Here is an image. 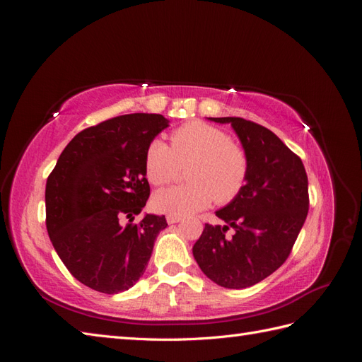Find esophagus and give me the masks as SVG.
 Listing matches in <instances>:
<instances>
[{
	"mask_svg": "<svg viewBox=\"0 0 362 362\" xmlns=\"http://www.w3.org/2000/svg\"><path fill=\"white\" fill-rule=\"evenodd\" d=\"M166 221H168L169 225H173V223H178L181 221V217L180 216H173V214H168Z\"/></svg>",
	"mask_w": 362,
	"mask_h": 362,
	"instance_id": "1",
	"label": "esophagus"
}]
</instances>
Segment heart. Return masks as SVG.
<instances>
[{
  "label": "heart",
  "mask_w": 362,
  "mask_h": 362,
  "mask_svg": "<svg viewBox=\"0 0 362 362\" xmlns=\"http://www.w3.org/2000/svg\"><path fill=\"white\" fill-rule=\"evenodd\" d=\"M189 185H173L158 190L152 205L157 211L185 217L213 202L228 204L245 189L249 175V157L243 146L225 131L194 120L170 134V148L152 140L145 151V175L151 184L172 181L180 166L190 164Z\"/></svg>",
  "instance_id": "b5f03b06"
}]
</instances>
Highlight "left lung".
Returning <instances> with one entry per match:
<instances>
[{
  "label": "left lung",
  "instance_id": "1",
  "mask_svg": "<svg viewBox=\"0 0 362 362\" xmlns=\"http://www.w3.org/2000/svg\"><path fill=\"white\" fill-rule=\"evenodd\" d=\"M231 124L249 157L245 189L205 223L193 246L201 270L225 288L252 287L288 258L308 214V177L302 160L270 129L243 117H208ZM235 229L231 239L224 233Z\"/></svg>",
  "mask_w": 362,
  "mask_h": 362
}]
</instances>
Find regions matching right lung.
<instances>
[{"instance_id": "right-lung-1", "label": "right lung", "mask_w": 362, "mask_h": 362, "mask_svg": "<svg viewBox=\"0 0 362 362\" xmlns=\"http://www.w3.org/2000/svg\"><path fill=\"white\" fill-rule=\"evenodd\" d=\"M168 127L166 117L148 113L104 120L76 134L49 173L48 235L72 276L92 290L116 294L133 287L168 226L156 214L133 223L151 192L145 151Z\"/></svg>"}]
</instances>
